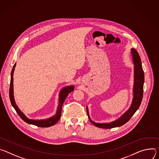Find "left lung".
Wrapping results in <instances>:
<instances>
[{"label":"left lung","mask_w":159,"mask_h":159,"mask_svg":"<svg viewBox=\"0 0 159 159\" xmlns=\"http://www.w3.org/2000/svg\"><path fill=\"white\" fill-rule=\"evenodd\" d=\"M131 54L134 64V86H133V98L129 109L123 114L117 120L109 123H97L95 122L90 117L89 109L86 107L87 114L89 119L93 125L97 127L104 129H109L119 127L125 124L131 119L136 111L138 109L141 102L142 101L143 94L144 72L142 66L141 59L138 52L134 48H131Z\"/></svg>","instance_id":"8db88e82"}]
</instances>
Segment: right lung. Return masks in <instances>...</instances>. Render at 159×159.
Instances as JSON below:
<instances>
[{"label": "right lung", "mask_w": 159, "mask_h": 159, "mask_svg": "<svg viewBox=\"0 0 159 159\" xmlns=\"http://www.w3.org/2000/svg\"><path fill=\"white\" fill-rule=\"evenodd\" d=\"M16 64L13 66V68L12 69V71L11 73V83H10V89H9V98L11 102V104L14 109L16 110V112L17 113L20 117L28 124L35 125L39 127H42V128H46V127H50L53 125H56V123L59 120L61 116V111H62V106L63 105V103L66 98L67 96L69 95V93L73 92L75 90V86L73 85L68 86L66 87H64L62 89L59 93V105L57 107V110L56 112V114L54 116H52L50 118L46 119H41V120H34V119H28L17 106V105L15 102L14 98V92H13V73L14 68L16 67Z\"/></svg>", "instance_id": "1"}]
</instances>
